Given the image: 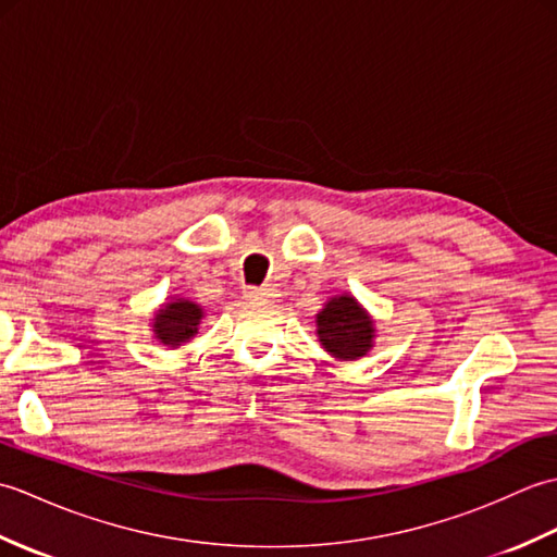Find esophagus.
<instances>
[{
    "mask_svg": "<svg viewBox=\"0 0 557 557\" xmlns=\"http://www.w3.org/2000/svg\"><path fill=\"white\" fill-rule=\"evenodd\" d=\"M246 297L248 299H272L275 297V289L272 287H248Z\"/></svg>",
    "mask_w": 557,
    "mask_h": 557,
    "instance_id": "1",
    "label": "esophagus"
}]
</instances>
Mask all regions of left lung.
I'll return each instance as SVG.
<instances>
[{
    "instance_id": "8db88e82",
    "label": "left lung",
    "mask_w": 557,
    "mask_h": 557,
    "mask_svg": "<svg viewBox=\"0 0 557 557\" xmlns=\"http://www.w3.org/2000/svg\"><path fill=\"white\" fill-rule=\"evenodd\" d=\"M321 345L337 359H359L371 349L373 321L354 297H335L318 313Z\"/></svg>"
}]
</instances>
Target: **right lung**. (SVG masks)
<instances>
[{
  "instance_id": "add662e5",
  "label": "right lung",
  "mask_w": 557,
  "mask_h": 557,
  "mask_svg": "<svg viewBox=\"0 0 557 557\" xmlns=\"http://www.w3.org/2000/svg\"><path fill=\"white\" fill-rule=\"evenodd\" d=\"M200 306L191 304V301H182L176 299L172 304L164 306L162 311H158L156 315V337L164 345L170 347H180L182 342H186L188 337H194L196 327L200 323Z\"/></svg>"
}]
</instances>
